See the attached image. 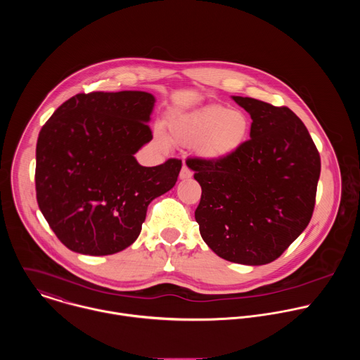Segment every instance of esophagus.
<instances>
[{"label":"esophagus","mask_w":360,"mask_h":360,"mask_svg":"<svg viewBox=\"0 0 360 360\" xmlns=\"http://www.w3.org/2000/svg\"><path fill=\"white\" fill-rule=\"evenodd\" d=\"M179 178H181V179H189V178H192V171H191L186 165H184L182 169H181V172H179Z\"/></svg>","instance_id":"1"}]
</instances>
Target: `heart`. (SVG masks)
Here are the masks:
<instances>
[{
    "label": "heart",
    "mask_w": 360,
    "mask_h": 360,
    "mask_svg": "<svg viewBox=\"0 0 360 360\" xmlns=\"http://www.w3.org/2000/svg\"><path fill=\"white\" fill-rule=\"evenodd\" d=\"M172 138L184 145L196 143L199 155L208 161H224L236 153L248 141L249 117L238 108L210 105L191 115L175 117L169 122ZM165 142L162 132H157Z\"/></svg>",
    "instance_id": "heart-1"
}]
</instances>
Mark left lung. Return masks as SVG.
<instances>
[{
  "mask_svg": "<svg viewBox=\"0 0 360 360\" xmlns=\"http://www.w3.org/2000/svg\"><path fill=\"white\" fill-rule=\"evenodd\" d=\"M232 99L252 118L250 139L224 161H186L202 188L195 219L205 243L221 258L266 265L311 222L321 157L288 107Z\"/></svg>",
  "mask_w": 360,
  "mask_h": 360,
  "instance_id": "obj_1",
  "label": "left lung"
}]
</instances>
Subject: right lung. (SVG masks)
I'll use <instances>...</instances> for the list:
<instances>
[{
  "label": "right lung",
  "instance_id": "right-lung-1",
  "mask_svg": "<svg viewBox=\"0 0 360 360\" xmlns=\"http://www.w3.org/2000/svg\"><path fill=\"white\" fill-rule=\"evenodd\" d=\"M155 96L143 91L77 94L41 128L35 189L39 211L71 250L102 256L135 242L150 200L174 188L182 162L142 167Z\"/></svg>",
  "mask_w": 360,
  "mask_h": 360
}]
</instances>
